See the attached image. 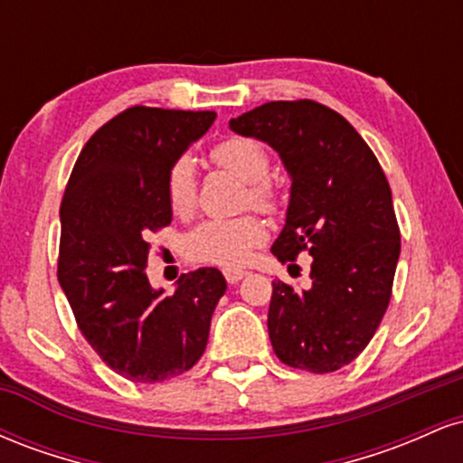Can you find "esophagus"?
I'll use <instances>...</instances> for the list:
<instances>
[{
    "instance_id": "1",
    "label": "esophagus",
    "mask_w": 463,
    "mask_h": 463,
    "mask_svg": "<svg viewBox=\"0 0 463 463\" xmlns=\"http://www.w3.org/2000/svg\"><path fill=\"white\" fill-rule=\"evenodd\" d=\"M224 276H226L228 283L235 285L243 279V276H246V272H243V269H224Z\"/></svg>"
}]
</instances>
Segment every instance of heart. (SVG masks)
Returning a JSON list of instances; mask_svg holds the SVG:
<instances>
[{
    "instance_id": "obj_1",
    "label": "heart",
    "mask_w": 463,
    "mask_h": 463,
    "mask_svg": "<svg viewBox=\"0 0 463 463\" xmlns=\"http://www.w3.org/2000/svg\"><path fill=\"white\" fill-rule=\"evenodd\" d=\"M211 158L248 183L246 200L261 211H276L279 191L269 172V154L257 139L231 137L217 143ZM165 200L174 215L184 217L195 206V169L191 158H178L165 178ZM265 241V226L257 217H213L204 220L187 235V254L194 261L213 263L222 268H239L250 259L252 250Z\"/></svg>"
}]
</instances>
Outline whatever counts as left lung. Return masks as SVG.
Listing matches in <instances>:
<instances>
[{
	"mask_svg": "<svg viewBox=\"0 0 463 463\" xmlns=\"http://www.w3.org/2000/svg\"><path fill=\"white\" fill-rule=\"evenodd\" d=\"M231 130L272 146L291 178L272 254L280 263L313 257L309 289L272 283L276 357L316 374L344 368L383 320L401 254L383 169L342 115L313 99L257 106L231 119Z\"/></svg>",
	"mask_w": 463,
	"mask_h": 463,
	"instance_id": "left-lung-1",
	"label": "left lung"
}]
</instances>
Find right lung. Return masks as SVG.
<instances>
[{
	"instance_id": "1",
	"label": "right lung",
	"mask_w": 463,
	"mask_h": 463,
	"mask_svg": "<svg viewBox=\"0 0 463 463\" xmlns=\"http://www.w3.org/2000/svg\"><path fill=\"white\" fill-rule=\"evenodd\" d=\"M213 121V110L126 109L87 141L62 195L58 283L84 339L132 383L194 368L226 291L215 268L183 274L172 296L146 276L147 237L172 222L169 167Z\"/></svg>"
}]
</instances>
